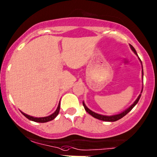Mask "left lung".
<instances>
[{
    "label": "left lung",
    "instance_id": "obj_1",
    "mask_svg": "<svg viewBox=\"0 0 157 157\" xmlns=\"http://www.w3.org/2000/svg\"><path fill=\"white\" fill-rule=\"evenodd\" d=\"M130 48H131L132 51H133V53H135V54L136 55V56H138V54H137L135 48L132 47L131 44H130ZM139 61H140L141 64H142V61H141V59H139ZM142 80H143V67H142ZM142 89H143V87H142ZM142 91H141V93L142 92ZM141 95H142V94H139V95L138 96V98H136V101H134L133 104H132L131 106H129V107L127 108V109H126L125 110H124V111L121 112V113H118V114H116V115H101V114H98V113H94V112L92 111V110L89 109V108L87 107L85 103H84V101H82V105H83V106H84V108H85L86 111L87 113H89V114H90L91 115H92V116L94 117V118H97V119L101 120V121H118V120L121 119V118H123V117L124 116V115H126L127 113H128L129 112H130V110H131L132 108H133L134 106H135L137 104L138 101H139V99H140Z\"/></svg>",
    "mask_w": 157,
    "mask_h": 157
}]
</instances>
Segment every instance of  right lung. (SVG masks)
<instances>
[{
  "label": "right lung",
  "instance_id": "add662e5",
  "mask_svg": "<svg viewBox=\"0 0 157 157\" xmlns=\"http://www.w3.org/2000/svg\"><path fill=\"white\" fill-rule=\"evenodd\" d=\"M59 109H60V101L59 103V105H58L57 108H56V110L54 112V113H52L51 115H48V116L46 117H41V118H37V117H33V116H30V115L25 114L23 112H21V113L23 114L27 118H28L29 120L33 121L35 122H39V123H45V122L50 121H52L53 119H54L56 116H57L58 114L59 113Z\"/></svg>",
  "mask_w": 157,
  "mask_h": 157
}]
</instances>
